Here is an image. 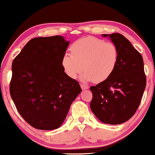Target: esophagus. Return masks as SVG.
<instances>
[{"instance_id": "1", "label": "esophagus", "mask_w": 155, "mask_h": 155, "mask_svg": "<svg viewBox=\"0 0 155 155\" xmlns=\"http://www.w3.org/2000/svg\"><path fill=\"white\" fill-rule=\"evenodd\" d=\"M81 87L82 90H85V89L88 88V86H87V85H85V84H81Z\"/></svg>"}]
</instances>
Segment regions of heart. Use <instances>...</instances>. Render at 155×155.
<instances>
[{"mask_svg":"<svg viewBox=\"0 0 155 155\" xmlns=\"http://www.w3.org/2000/svg\"><path fill=\"white\" fill-rule=\"evenodd\" d=\"M70 50L71 54L64 55L62 64L71 78H77L84 70L85 81L102 82L112 74L118 61L119 51L114 43L92 36L74 41Z\"/></svg>","mask_w":155,"mask_h":155,"instance_id":"1","label":"heart"}]
</instances>
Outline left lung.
Returning a JSON list of instances; mask_svg holds the SVG:
<instances>
[{
    "instance_id": "left-lung-1",
    "label": "left lung",
    "mask_w": 155,
    "mask_h": 155,
    "mask_svg": "<svg viewBox=\"0 0 155 155\" xmlns=\"http://www.w3.org/2000/svg\"><path fill=\"white\" fill-rule=\"evenodd\" d=\"M108 37L119 51L114 72L107 80L91 86V108L103 123L119 124L127 121L138 109L146 85L141 54L120 33Z\"/></svg>"
}]
</instances>
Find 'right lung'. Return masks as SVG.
Wrapping results in <instances>:
<instances>
[{"instance_id":"obj_1","label":"right lung","mask_w":155,"mask_h":155,"mask_svg":"<svg viewBox=\"0 0 155 155\" xmlns=\"http://www.w3.org/2000/svg\"><path fill=\"white\" fill-rule=\"evenodd\" d=\"M69 44L60 35L33 38L12 62L11 97L34 128H58L81 92L79 83L64 72L62 64Z\"/></svg>"}]
</instances>
